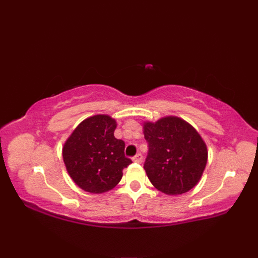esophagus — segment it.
<instances>
[{
	"label": "esophagus",
	"instance_id": "obj_1",
	"mask_svg": "<svg viewBox=\"0 0 258 258\" xmlns=\"http://www.w3.org/2000/svg\"><path fill=\"white\" fill-rule=\"evenodd\" d=\"M133 161L136 162V163H142V161H143V155H142L141 153H139V154H136L133 157Z\"/></svg>",
	"mask_w": 258,
	"mask_h": 258
}]
</instances>
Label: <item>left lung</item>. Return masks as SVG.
Wrapping results in <instances>:
<instances>
[{"mask_svg": "<svg viewBox=\"0 0 258 258\" xmlns=\"http://www.w3.org/2000/svg\"><path fill=\"white\" fill-rule=\"evenodd\" d=\"M143 130L149 143L144 169L154 187L167 195L193 188L207 163V147L199 132L176 116L145 122Z\"/></svg>", "mask_w": 258, "mask_h": 258, "instance_id": "1", "label": "left lung"}]
</instances>
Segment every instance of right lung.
Instances as JSON below:
<instances>
[{"label":"right lung","mask_w":258,"mask_h":258,"mask_svg":"<svg viewBox=\"0 0 258 258\" xmlns=\"http://www.w3.org/2000/svg\"><path fill=\"white\" fill-rule=\"evenodd\" d=\"M116 122L98 114L80 123L63 146V160L74 183L85 191L102 194L114 188L123 169L132 161L125 157V143L115 139Z\"/></svg>","instance_id":"right-lung-1"}]
</instances>
